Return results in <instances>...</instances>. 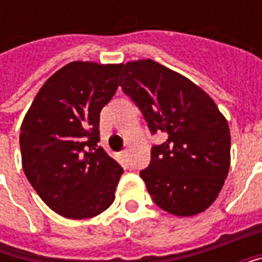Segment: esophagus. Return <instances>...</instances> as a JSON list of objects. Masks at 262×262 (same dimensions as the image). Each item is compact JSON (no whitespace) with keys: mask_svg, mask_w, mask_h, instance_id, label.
I'll use <instances>...</instances> for the list:
<instances>
[{"mask_svg":"<svg viewBox=\"0 0 262 262\" xmlns=\"http://www.w3.org/2000/svg\"><path fill=\"white\" fill-rule=\"evenodd\" d=\"M120 157L126 160V159H127V157H129V151H127V150H123V151L120 153Z\"/></svg>","mask_w":262,"mask_h":262,"instance_id":"34e87169","label":"esophagus"}]
</instances>
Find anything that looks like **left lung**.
I'll return each instance as SVG.
<instances>
[{
    "label": "left lung",
    "mask_w": 262,
    "mask_h": 262,
    "mask_svg": "<svg viewBox=\"0 0 262 262\" xmlns=\"http://www.w3.org/2000/svg\"><path fill=\"white\" fill-rule=\"evenodd\" d=\"M119 85L142 111L153 146L140 177L154 203L176 216H193L214 202L230 167V129L212 98L187 77L154 60L123 66Z\"/></svg>",
    "instance_id": "obj_1"
}]
</instances>
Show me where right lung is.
I'll return each mask as SVG.
<instances>
[{
	"instance_id": "right-lung-1",
	"label": "right lung",
	"mask_w": 262,
	"mask_h": 262,
	"mask_svg": "<svg viewBox=\"0 0 262 262\" xmlns=\"http://www.w3.org/2000/svg\"><path fill=\"white\" fill-rule=\"evenodd\" d=\"M123 64L73 61L39 90L19 133L22 167L42 201L67 219L112 205L123 172L99 142V114L118 90Z\"/></svg>"
}]
</instances>
